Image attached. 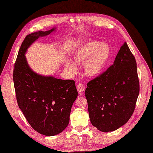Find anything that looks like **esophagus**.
<instances>
[{"instance_id": "34e87169", "label": "esophagus", "mask_w": 153, "mask_h": 153, "mask_svg": "<svg viewBox=\"0 0 153 153\" xmlns=\"http://www.w3.org/2000/svg\"><path fill=\"white\" fill-rule=\"evenodd\" d=\"M77 89L78 92H79V94H82V93H83L84 91L85 90V87L83 84L79 83L77 85Z\"/></svg>"}]
</instances>
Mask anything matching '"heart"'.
<instances>
[{
  "label": "heart",
  "mask_w": 153,
  "mask_h": 153,
  "mask_svg": "<svg viewBox=\"0 0 153 153\" xmlns=\"http://www.w3.org/2000/svg\"><path fill=\"white\" fill-rule=\"evenodd\" d=\"M109 57L110 48L106 43H101L96 40L86 42L78 48L74 55V61L78 65L84 64V72L90 77H96L103 72ZM65 66L74 74L76 65L72 61H66Z\"/></svg>",
  "instance_id": "heart-1"
}]
</instances>
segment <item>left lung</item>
Wrapping results in <instances>:
<instances>
[{"label": "left lung", "mask_w": 153, "mask_h": 153, "mask_svg": "<svg viewBox=\"0 0 153 153\" xmlns=\"http://www.w3.org/2000/svg\"><path fill=\"white\" fill-rule=\"evenodd\" d=\"M85 94L92 125L104 132L126 123L140 92L136 61L126 42L106 71L88 82Z\"/></svg>", "instance_id": "obj_1"}]
</instances>
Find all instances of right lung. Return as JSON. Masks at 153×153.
<instances>
[{
  "mask_svg": "<svg viewBox=\"0 0 153 153\" xmlns=\"http://www.w3.org/2000/svg\"><path fill=\"white\" fill-rule=\"evenodd\" d=\"M55 28L26 36L15 62L13 79L19 108L32 127L45 136H54L69 123L72 106L77 96L75 81L42 76L32 71L25 54L39 37L48 36Z\"/></svg>",
  "mask_w": 153,
  "mask_h": 153,
  "instance_id": "obj_1",
  "label": "right lung"
}]
</instances>
